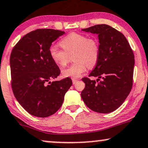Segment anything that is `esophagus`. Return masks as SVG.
Instances as JSON below:
<instances>
[{"label": "esophagus", "instance_id": "obj_1", "mask_svg": "<svg viewBox=\"0 0 148 148\" xmlns=\"http://www.w3.org/2000/svg\"><path fill=\"white\" fill-rule=\"evenodd\" d=\"M72 81H73V84H75L78 82V80L77 79H72Z\"/></svg>", "mask_w": 148, "mask_h": 148}]
</instances>
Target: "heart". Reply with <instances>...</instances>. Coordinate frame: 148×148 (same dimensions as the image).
I'll return each instance as SVG.
<instances>
[{
	"label": "heart",
	"mask_w": 148,
	"mask_h": 148,
	"mask_svg": "<svg viewBox=\"0 0 148 148\" xmlns=\"http://www.w3.org/2000/svg\"><path fill=\"white\" fill-rule=\"evenodd\" d=\"M61 50L56 45L49 48V55L53 61L63 67L68 63L69 56L73 55L75 63L62 71L64 77L78 78L86 71L87 67L92 68L97 63L99 57V45L97 40L88 38L77 33H71L60 42Z\"/></svg>",
	"instance_id": "heart-1"
}]
</instances>
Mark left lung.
<instances>
[{
  "mask_svg": "<svg viewBox=\"0 0 148 148\" xmlns=\"http://www.w3.org/2000/svg\"><path fill=\"white\" fill-rule=\"evenodd\" d=\"M82 31L97 34L99 43V60L89 74V77H97L98 83L82 78L85 88L82 98L95 112H112L123 103L132 89L134 53L123 34L109 25H97Z\"/></svg>",
  "mask_w": 148,
  "mask_h": 148,
  "instance_id": "left-lung-1",
  "label": "left lung"
}]
</instances>
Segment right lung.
Listing matches in <instances>:
<instances>
[{
  "label": "right lung",
  "instance_id": "obj_1",
  "mask_svg": "<svg viewBox=\"0 0 148 148\" xmlns=\"http://www.w3.org/2000/svg\"><path fill=\"white\" fill-rule=\"evenodd\" d=\"M64 32L37 29L18 41L10 56L13 92L18 103L32 115L47 117L59 110L66 92L72 85L70 78L53 81L60 74L49 55L52 42Z\"/></svg>",
  "mask_w": 148,
  "mask_h": 148
}]
</instances>
